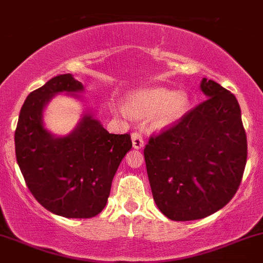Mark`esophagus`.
Listing matches in <instances>:
<instances>
[{
	"label": "esophagus",
	"mask_w": 263,
	"mask_h": 263,
	"mask_svg": "<svg viewBox=\"0 0 263 263\" xmlns=\"http://www.w3.org/2000/svg\"><path fill=\"white\" fill-rule=\"evenodd\" d=\"M132 139V146H134V148H136V150H140V148L143 147V139L142 136H141V134L139 132H135V134H132L131 136Z\"/></svg>",
	"instance_id": "obj_1"
}]
</instances>
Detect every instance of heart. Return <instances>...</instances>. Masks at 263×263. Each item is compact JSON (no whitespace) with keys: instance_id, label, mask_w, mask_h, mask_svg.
Listing matches in <instances>:
<instances>
[{"instance_id":"1","label":"heart","mask_w":263,"mask_h":263,"mask_svg":"<svg viewBox=\"0 0 263 263\" xmlns=\"http://www.w3.org/2000/svg\"><path fill=\"white\" fill-rule=\"evenodd\" d=\"M115 112L126 113L140 118H148L156 129L175 126L190 108V97L186 90H168L165 87H148L134 90L124 97V107L110 106Z\"/></svg>"}]
</instances>
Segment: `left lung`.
<instances>
[{"instance_id": "1", "label": "left lung", "mask_w": 263, "mask_h": 263, "mask_svg": "<svg viewBox=\"0 0 263 263\" xmlns=\"http://www.w3.org/2000/svg\"><path fill=\"white\" fill-rule=\"evenodd\" d=\"M206 101L176 126L151 137L146 168L157 208L185 222L218 212L233 198L247 161L241 108L229 90L203 78Z\"/></svg>"}]
</instances>
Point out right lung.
I'll return each mask as SVG.
<instances>
[{"instance_id":"add662e5","label":"right lung","mask_w":263,"mask_h":263,"mask_svg":"<svg viewBox=\"0 0 263 263\" xmlns=\"http://www.w3.org/2000/svg\"><path fill=\"white\" fill-rule=\"evenodd\" d=\"M84 87L71 74L51 78L27 96L15 131L16 160L35 199L65 218H92L108 200L113 176L132 147L128 134H109L92 109L64 136L44 124V110L58 95L79 99Z\"/></svg>"}]
</instances>
